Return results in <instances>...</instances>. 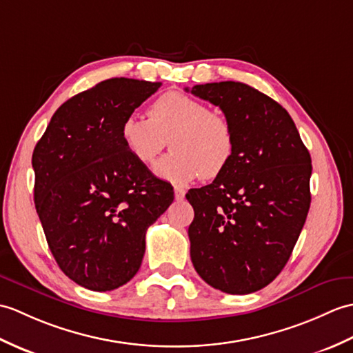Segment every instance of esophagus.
<instances>
[{
    "label": "esophagus",
    "mask_w": 353,
    "mask_h": 353,
    "mask_svg": "<svg viewBox=\"0 0 353 353\" xmlns=\"http://www.w3.org/2000/svg\"><path fill=\"white\" fill-rule=\"evenodd\" d=\"M174 192H175V199H176V201H183V199H184L185 190L183 189V187H175Z\"/></svg>",
    "instance_id": "1"
}]
</instances>
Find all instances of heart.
<instances>
[{"label":"heart","mask_w":353,"mask_h":353,"mask_svg":"<svg viewBox=\"0 0 353 353\" xmlns=\"http://www.w3.org/2000/svg\"><path fill=\"white\" fill-rule=\"evenodd\" d=\"M121 140L131 157L151 164L168 146L172 152L157 164V175L172 183L211 179L228 166L236 137L226 116L210 112L202 101L181 92H168L148 108V119L128 116L121 125Z\"/></svg>","instance_id":"1"}]
</instances>
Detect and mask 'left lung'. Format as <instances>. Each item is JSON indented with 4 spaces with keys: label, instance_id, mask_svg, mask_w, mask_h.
Returning <instances> with one entry per match:
<instances>
[{
    "label": "left lung",
    "instance_id": "obj_1",
    "mask_svg": "<svg viewBox=\"0 0 353 353\" xmlns=\"http://www.w3.org/2000/svg\"><path fill=\"white\" fill-rule=\"evenodd\" d=\"M190 92L221 107L236 137L222 174L185 194L194 210L192 263L223 293H254L284 269L307 221L311 157L285 108L250 85L207 83Z\"/></svg>",
    "mask_w": 353,
    "mask_h": 353
}]
</instances>
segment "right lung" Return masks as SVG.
Segmentation results:
<instances>
[{
	"label": "right lung",
	"mask_w": 353,
	"mask_h": 353,
	"mask_svg": "<svg viewBox=\"0 0 353 353\" xmlns=\"http://www.w3.org/2000/svg\"><path fill=\"white\" fill-rule=\"evenodd\" d=\"M161 83L110 78L68 99L33 151L34 203L65 275L110 292L136 275L174 189L125 150L121 125Z\"/></svg>",
	"instance_id": "1"
}]
</instances>
